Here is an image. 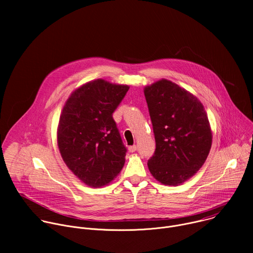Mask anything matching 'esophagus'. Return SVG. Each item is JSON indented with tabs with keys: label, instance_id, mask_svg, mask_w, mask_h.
Segmentation results:
<instances>
[{
	"label": "esophagus",
	"instance_id": "34e87169",
	"mask_svg": "<svg viewBox=\"0 0 253 253\" xmlns=\"http://www.w3.org/2000/svg\"><path fill=\"white\" fill-rule=\"evenodd\" d=\"M128 150H129V152L133 153V152H135V151L137 150V146H136V145H132V146H129Z\"/></svg>",
	"mask_w": 253,
	"mask_h": 253
}]
</instances>
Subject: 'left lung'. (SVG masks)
<instances>
[{
    "label": "left lung",
    "mask_w": 253,
    "mask_h": 253,
    "mask_svg": "<svg viewBox=\"0 0 253 253\" xmlns=\"http://www.w3.org/2000/svg\"><path fill=\"white\" fill-rule=\"evenodd\" d=\"M144 94L156 142L148 168L162 184L179 185L209 154L212 134L207 114L196 97L168 80L146 87Z\"/></svg>",
    "instance_id": "obj_1"
}]
</instances>
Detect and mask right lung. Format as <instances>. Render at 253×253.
Segmentation results:
<instances>
[{
  "label": "right lung",
  "mask_w": 253,
  "mask_h": 253,
  "mask_svg": "<svg viewBox=\"0 0 253 253\" xmlns=\"http://www.w3.org/2000/svg\"><path fill=\"white\" fill-rule=\"evenodd\" d=\"M129 87L98 79L71 94L58 127V146L68 168L91 186L101 187L118 175L127 148L113 113Z\"/></svg>",
  "instance_id": "1"
}]
</instances>
